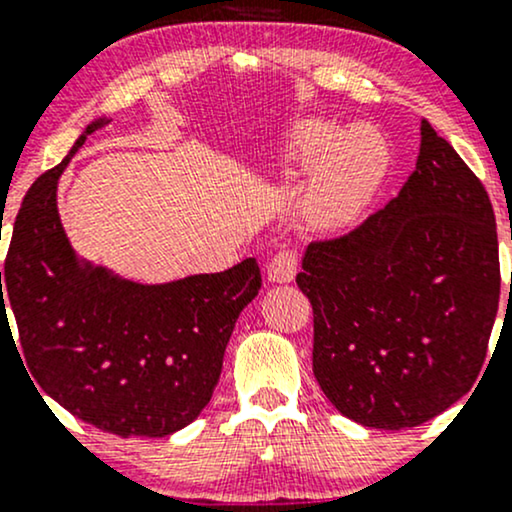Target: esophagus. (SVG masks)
Instances as JSON below:
<instances>
[{
	"label": "esophagus",
	"mask_w": 512,
	"mask_h": 512,
	"mask_svg": "<svg viewBox=\"0 0 512 512\" xmlns=\"http://www.w3.org/2000/svg\"><path fill=\"white\" fill-rule=\"evenodd\" d=\"M298 269V252L293 248H284L279 250L276 255L269 260L267 274L269 281H276V284H284V281H293Z\"/></svg>",
	"instance_id": "34e87169"
}]
</instances>
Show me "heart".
Instances as JSON below:
<instances>
[{"label": "heart", "instance_id": "1", "mask_svg": "<svg viewBox=\"0 0 512 512\" xmlns=\"http://www.w3.org/2000/svg\"><path fill=\"white\" fill-rule=\"evenodd\" d=\"M293 149L303 161H320L313 216L322 226H339L356 216L385 173V146L366 127L339 132L330 122H305L293 137Z\"/></svg>", "mask_w": 512, "mask_h": 512}]
</instances>
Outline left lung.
I'll list each match as a JSON object with an SVG mask.
<instances>
[{
	"label": "left lung",
	"mask_w": 512,
	"mask_h": 512,
	"mask_svg": "<svg viewBox=\"0 0 512 512\" xmlns=\"http://www.w3.org/2000/svg\"><path fill=\"white\" fill-rule=\"evenodd\" d=\"M296 284L313 305V373L334 407L385 431L426 424L472 390L489 351L501 298L489 192L424 120L399 195L310 243Z\"/></svg>",
	"instance_id": "8db88e82"
}]
</instances>
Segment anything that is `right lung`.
<instances>
[{"mask_svg": "<svg viewBox=\"0 0 512 512\" xmlns=\"http://www.w3.org/2000/svg\"><path fill=\"white\" fill-rule=\"evenodd\" d=\"M103 125H88L23 197L0 272V325L9 327L11 308L28 373L76 419L122 438H163L209 404L262 274L255 257L161 286L79 267L57 214V180Z\"/></svg>", "mask_w": 512, "mask_h": 512, "instance_id": "add662e5", "label": "right lung"}]
</instances>
